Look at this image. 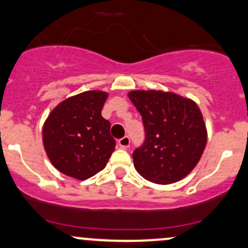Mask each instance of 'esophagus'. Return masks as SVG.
Returning <instances> with one entry per match:
<instances>
[{
  "label": "esophagus",
  "instance_id": "obj_1",
  "mask_svg": "<svg viewBox=\"0 0 248 248\" xmlns=\"http://www.w3.org/2000/svg\"><path fill=\"white\" fill-rule=\"evenodd\" d=\"M118 144H119V146H121V148H123V149L129 148V146H130V138L127 137V136H124L123 138H121V140H118Z\"/></svg>",
  "mask_w": 248,
  "mask_h": 248
}]
</instances>
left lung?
Here are the masks:
<instances>
[{"mask_svg":"<svg viewBox=\"0 0 248 248\" xmlns=\"http://www.w3.org/2000/svg\"><path fill=\"white\" fill-rule=\"evenodd\" d=\"M129 98L142 116L145 138L132 154L140 176L158 185L186 177L201 158L207 131L200 108L170 92L132 91Z\"/></svg>","mask_w":248,"mask_h":248,"instance_id":"1","label":"left lung"}]
</instances>
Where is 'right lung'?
<instances>
[{"mask_svg": "<svg viewBox=\"0 0 248 248\" xmlns=\"http://www.w3.org/2000/svg\"><path fill=\"white\" fill-rule=\"evenodd\" d=\"M108 93L86 91L60 103L42 130L45 150L62 174L87 180L105 168L116 140L102 117Z\"/></svg>", "mask_w": 248, "mask_h": 248, "instance_id": "obj_1", "label": "right lung"}]
</instances>
